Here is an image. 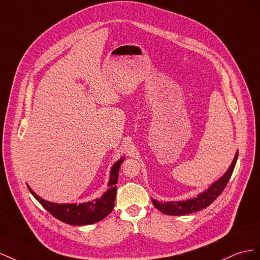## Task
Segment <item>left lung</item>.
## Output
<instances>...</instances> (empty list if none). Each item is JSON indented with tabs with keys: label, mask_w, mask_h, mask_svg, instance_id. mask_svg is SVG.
Wrapping results in <instances>:
<instances>
[{
	"label": "left lung",
	"mask_w": 260,
	"mask_h": 260,
	"mask_svg": "<svg viewBox=\"0 0 260 260\" xmlns=\"http://www.w3.org/2000/svg\"><path fill=\"white\" fill-rule=\"evenodd\" d=\"M237 157H239V150L236 151L231 166L229 167L226 172L222 175L219 180L212 183L205 191L199 192L196 197H192L186 200H181V202H165V203L158 202V200L151 198L154 207L158 210H160L162 213L169 214V216H184V214H189L192 212H197L204 208H207V207L211 205L213 203V200L216 199L225 188L230 177H231L233 173Z\"/></svg>",
	"instance_id": "left-lung-1"
}]
</instances>
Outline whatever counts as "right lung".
I'll use <instances>...</instances> for the list:
<instances>
[{"label":"right lung","mask_w":260,"mask_h":260,"mask_svg":"<svg viewBox=\"0 0 260 260\" xmlns=\"http://www.w3.org/2000/svg\"><path fill=\"white\" fill-rule=\"evenodd\" d=\"M124 157L117 160L111 168L110 179H109V188L101 197L95 198L91 202L81 203V204H56L48 202L42 199L27 185L28 189L30 190L32 196L38 200L46 210H48L52 216L55 217L64 223L72 225H88L93 224L105 219L108 214L112 211L116 196V183L118 177V171Z\"/></svg>","instance_id":"right-lung-1"}]
</instances>
